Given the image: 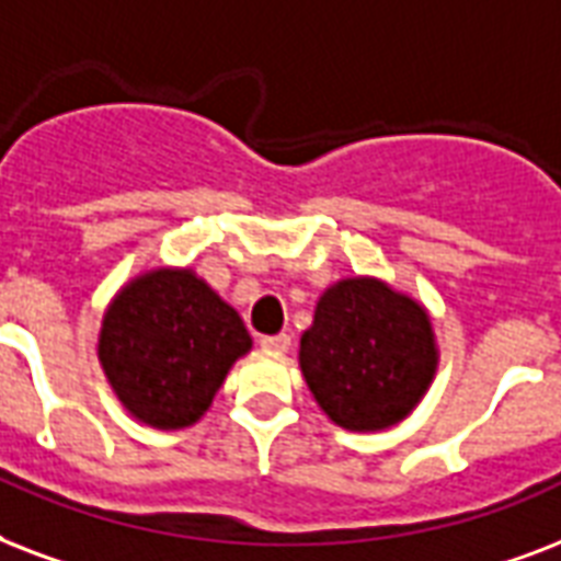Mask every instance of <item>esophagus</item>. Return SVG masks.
<instances>
[{
  "mask_svg": "<svg viewBox=\"0 0 561 561\" xmlns=\"http://www.w3.org/2000/svg\"><path fill=\"white\" fill-rule=\"evenodd\" d=\"M260 345L266 351H275V354H286L289 351V345H293V340L286 336V333H277V336H263L260 340Z\"/></svg>",
  "mask_w": 561,
  "mask_h": 561,
  "instance_id": "esophagus-1",
  "label": "esophagus"
}]
</instances>
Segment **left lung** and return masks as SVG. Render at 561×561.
I'll list each match as a JSON object with an SVG mask.
<instances>
[{
  "instance_id": "obj_1",
  "label": "left lung",
  "mask_w": 561,
  "mask_h": 561,
  "mask_svg": "<svg viewBox=\"0 0 561 561\" xmlns=\"http://www.w3.org/2000/svg\"><path fill=\"white\" fill-rule=\"evenodd\" d=\"M301 371L340 427H392L410 415L436 371L427 312L368 277L330 286L304 333Z\"/></svg>"
}]
</instances>
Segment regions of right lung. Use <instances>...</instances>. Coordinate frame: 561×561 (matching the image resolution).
<instances>
[{"instance_id":"obj_1","label":"right lung","mask_w":561,"mask_h":561,"mask_svg":"<svg viewBox=\"0 0 561 561\" xmlns=\"http://www.w3.org/2000/svg\"><path fill=\"white\" fill-rule=\"evenodd\" d=\"M251 348L233 307L186 268L137 277L104 312L99 359L119 401L151 427H186Z\"/></svg>"}]
</instances>
